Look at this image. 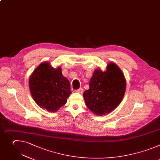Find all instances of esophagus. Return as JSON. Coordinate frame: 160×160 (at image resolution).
<instances>
[{
    "mask_svg": "<svg viewBox=\"0 0 160 160\" xmlns=\"http://www.w3.org/2000/svg\"><path fill=\"white\" fill-rule=\"evenodd\" d=\"M76 91L77 92H79V93L82 94V92H83V89L81 88H79V89H76Z\"/></svg>",
    "mask_w": 160,
    "mask_h": 160,
    "instance_id": "1",
    "label": "esophagus"
}]
</instances>
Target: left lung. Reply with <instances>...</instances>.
Masks as SVG:
<instances>
[{
    "instance_id": "left-lung-1",
    "label": "left lung",
    "mask_w": 160,
    "mask_h": 160,
    "mask_svg": "<svg viewBox=\"0 0 160 160\" xmlns=\"http://www.w3.org/2000/svg\"><path fill=\"white\" fill-rule=\"evenodd\" d=\"M89 86V89L83 93L86 104L94 113L102 115L110 113L120 103L126 81L120 69L110 63L105 72L94 71Z\"/></svg>"
}]
</instances>
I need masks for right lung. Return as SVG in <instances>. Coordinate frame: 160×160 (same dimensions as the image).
Returning a JSON list of instances; mask_svg holds the SVG:
<instances>
[{"instance_id":"obj_1","label":"right lung","mask_w":160,"mask_h":160,"mask_svg":"<svg viewBox=\"0 0 160 160\" xmlns=\"http://www.w3.org/2000/svg\"><path fill=\"white\" fill-rule=\"evenodd\" d=\"M29 85L35 102L51 112L65 105L71 94L70 82L63 76L61 68L54 69L47 62L41 63L32 73Z\"/></svg>"}]
</instances>
